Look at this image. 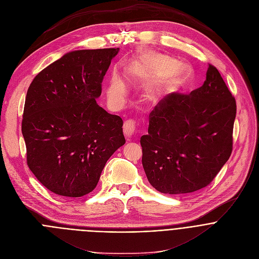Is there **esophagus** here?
Masks as SVG:
<instances>
[{"mask_svg": "<svg viewBox=\"0 0 259 259\" xmlns=\"http://www.w3.org/2000/svg\"><path fill=\"white\" fill-rule=\"evenodd\" d=\"M135 130H136V121L134 119H127L124 121L123 132L127 139H130L134 135Z\"/></svg>", "mask_w": 259, "mask_h": 259, "instance_id": "1", "label": "esophagus"}]
</instances>
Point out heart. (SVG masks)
Instances as JSON below:
<instances>
[{"mask_svg": "<svg viewBox=\"0 0 259 259\" xmlns=\"http://www.w3.org/2000/svg\"><path fill=\"white\" fill-rule=\"evenodd\" d=\"M174 64H175L174 60H171L166 56L159 55L151 51H144L130 65L127 74L130 79L132 80H136L148 73L163 74L168 72L174 67ZM186 77H187L186 67L184 66L175 67L170 71L165 81V84H164L165 90L166 91L176 90L185 81ZM108 93L111 99H114V100L120 99L125 93L123 82L118 77H114L109 85ZM150 99L152 100L155 99V96H150Z\"/></svg>", "mask_w": 259, "mask_h": 259, "instance_id": "obj_1", "label": "heart"}]
</instances>
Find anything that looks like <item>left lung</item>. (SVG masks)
I'll return each instance as SVG.
<instances>
[{
  "mask_svg": "<svg viewBox=\"0 0 259 259\" xmlns=\"http://www.w3.org/2000/svg\"><path fill=\"white\" fill-rule=\"evenodd\" d=\"M236 111L235 97L211 64L202 87L159 101L141 137L149 183L171 195L208 186L232 154Z\"/></svg>",
  "mask_w": 259,
  "mask_h": 259,
  "instance_id": "1",
  "label": "left lung"
}]
</instances>
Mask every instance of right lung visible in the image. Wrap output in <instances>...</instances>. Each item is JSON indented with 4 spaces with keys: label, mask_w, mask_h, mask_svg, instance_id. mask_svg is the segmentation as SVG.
<instances>
[{
    "label": "right lung",
    "mask_w": 259,
    "mask_h": 259,
    "mask_svg": "<svg viewBox=\"0 0 259 259\" xmlns=\"http://www.w3.org/2000/svg\"><path fill=\"white\" fill-rule=\"evenodd\" d=\"M118 50L70 52L42 69L27 90L21 124L26 162L57 195L92 192L107 160L125 143L122 119L96 102Z\"/></svg>",
    "instance_id": "1"
}]
</instances>
